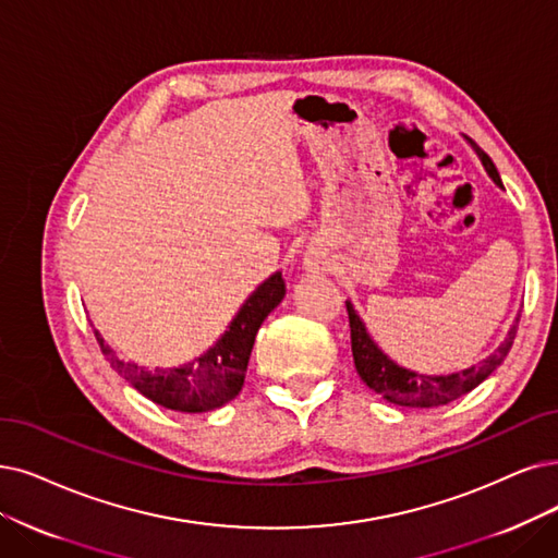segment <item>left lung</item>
<instances>
[{"mask_svg":"<svg viewBox=\"0 0 558 558\" xmlns=\"http://www.w3.org/2000/svg\"><path fill=\"white\" fill-rule=\"evenodd\" d=\"M476 153H478L483 167L487 169V173L493 175V181L497 185H501L499 171H497L495 162L489 160V155L483 153L481 148H476ZM345 306H348V320H350L352 360H354L356 373H360V377L366 383L368 389L387 398L389 403L405 405V408L447 405V403H451V400L476 389L485 380V377L493 375V371L497 366H501V362L506 360V354L512 348V341H515L518 323H520V318H518V323L510 327L508 339L501 343V348L495 354H489L487 360H483L478 366H472V368L453 373V375H437L435 377V375L412 373L408 368H400L398 364H393L389 356L371 341V337L366 333V327L360 320V316L354 314L352 304L348 302Z\"/></svg>","mask_w":558,"mask_h":558,"instance_id":"1","label":"left lung"}]
</instances>
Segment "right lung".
<instances>
[{"label": "right lung", "instance_id": "1", "mask_svg": "<svg viewBox=\"0 0 558 558\" xmlns=\"http://www.w3.org/2000/svg\"><path fill=\"white\" fill-rule=\"evenodd\" d=\"M283 295L286 281L277 272L263 286H258L254 295L244 302L240 314L225 337L219 339V343L183 368L146 371L137 364L121 362L117 352L105 345L98 331L94 333L111 368L123 375L140 393L150 398L153 403L178 412H208L229 403L240 393L256 331L267 314L283 300Z\"/></svg>", "mask_w": 558, "mask_h": 558}]
</instances>
